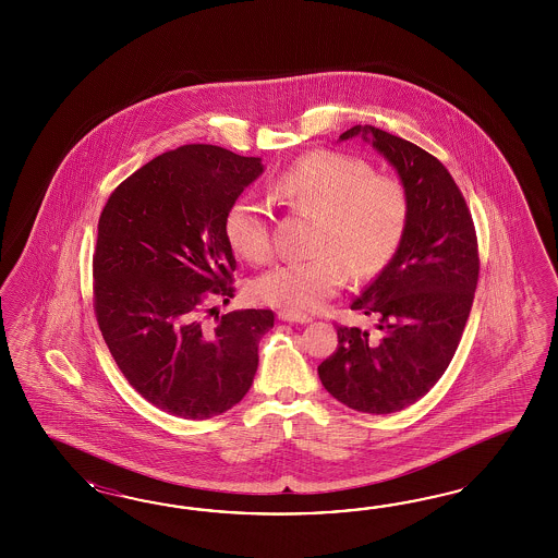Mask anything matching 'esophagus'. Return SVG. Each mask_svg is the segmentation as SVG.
I'll list each match as a JSON object with an SVG mask.
<instances>
[{
    "label": "esophagus",
    "mask_w": 558,
    "mask_h": 558,
    "mask_svg": "<svg viewBox=\"0 0 558 558\" xmlns=\"http://www.w3.org/2000/svg\"><path fill=\"white\" fill-rule=\"evenodd\" d=\"M278 319H280V322L288 323L313 322V317H311V315H304V313H299V311H290V308H280V311H278Z\"/></svg>",
    "instance_id": "obj_1"
}]
</instances>
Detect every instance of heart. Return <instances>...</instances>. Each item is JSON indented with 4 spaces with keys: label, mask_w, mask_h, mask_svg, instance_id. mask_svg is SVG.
Here are the masks:
<instances>
[{
    "label": "heart",
    "mask_w": 558,
    "mask_h": 558,
    "mask_svg": "<svg viewBox=\"0 0 558 558\" xmlns=\"http://www.w3.org/2000/svg\"><path fill=\"white\" fill-rule=\"evenodd\" d=\"M271 190L290 210L317 219L315 257L287 262L262 274L257 301L311 311L336 296L348 280H368L399 252L411 219V196L395 175L374 173L366 159L339 151H313L282 169ZM229 247L250 264L271 255L270 215L255 198L241 196L225 213Z\"/></svg>",
    "instance_id": "obj_1"
}]
</instances>
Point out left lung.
<instances>
[{
	"label": "left lung",
	"mask_w": 558,
	"mask_h": 558,
	"mask_svg": "<svg viewBox=\"0 0 558 558\" xmlns=\"http://www.w3.org/2000/svg\"><path fill=\"white\" fill-rule=\"evenodd\" d=\"M362 135L397 169L411 196L405 239L389 266L350 304L376 333L338 325V350L319 378L339 403L387 415L420 401L452 362L478 282L473 217L450 171L432 153L371 124Z\"/></svg>",
	"instance_id": "1"
}]
</instances>
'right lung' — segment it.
I'll return each mask as SVG.
<instances>
[{
    "mask_svg": "<svg viewBox=\"0 0 558 558\" xmlns=\"http://www.w3.org/2000/svg\"><path fill=\"white\" fill-rule=\"evenodd\" d=\"M264 171L259 157L184 145L136 169L108 198L94 247V313L129 385L182 420L236 405L254 383L270 308L206 323L235 296L222 220Z\"/></svg>",
    "mask_w": 558,
    "mask_h": 558,
    "instance_id": "obj_1",
    "label": "right lung"
}]
</instances>
